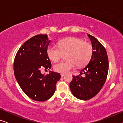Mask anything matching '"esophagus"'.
<instances>
[{
	"label": "esophagus",
	"instance_id": "1",
	"mask_svg": "<svg viewBox=\"0 0 123 123\" xmlns=\"http://www.w3.org/2000/svg\"><path fill=\"white\" fill-rule=\"evenodd\" d=\"M64 75H65V74H61V77H64Z\"/></svg>",
	"mask_w": 123,
	"mask_h": 123
}]
</instances>
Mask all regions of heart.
<instances>
[{
	"label": "heart",
	"mask_w": 123,
	"mask_h": 123,
	"mask_svg": "<svg viewBox=\"0 0 123 123\" xmlns=\"http://www.w3.org/2000/svg\"><path fill=\"white\" fill-rule=\"evenodd\" d=\"M59 47L50 46L47 50L49 58L54 62H58L63 54H67L68 60L60 62L54 66L55 71L66 73L73 69L76 64L78 67L85 65L90 61L92 54V48L90 43L75 37H69L61 40Z\"/></svg>",
	"instance_id": "1"
}]
</instances>
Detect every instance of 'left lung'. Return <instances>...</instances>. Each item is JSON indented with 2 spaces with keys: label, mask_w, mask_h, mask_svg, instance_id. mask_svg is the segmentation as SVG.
I'll return each instance as SVG.
<instances>
[{
  "label": "left lung",
  "mask_w": 123,
  "mask_h": 123,
  "mask_svg": "<svg viewBox=\"0 0 123 123\" xmlns=\"http://www.w3.org/2000/svg\"><path fill=\"white\" fill-rule=\"evenodd\" d=\"M92 43V54L88 64L80 71V75L73 76L69 87L76 98L88 100L95 96L103 87L109 69L108 57L105 49L95 37L87 35ZM82 74L85 76L81 77Z\"/></svg>",
  "instance_id": "8db88e82"
}]
</instances>
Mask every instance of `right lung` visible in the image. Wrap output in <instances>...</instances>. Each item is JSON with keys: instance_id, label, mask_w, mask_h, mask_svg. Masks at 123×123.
Masks as SVG:
<instances>
[{"instance_id": "1", "label": "right lung", "mask_w": 123, "mask_h": 123, "mask_svg": "<svg viewBox=\"0 0 123 123\" xmlns=\"http://www.w3.org/2000/svg\"><path fill=\"white\" fill-rule=\"evenodd\" d=\"M51 40L48 35H37L25 42L17 53L14 62V73L18 85L30 98L45 101L53 96L56 84L61 75L49 71L41 73L51 67L47 50Z\"/></svg>"}]
</instances>
